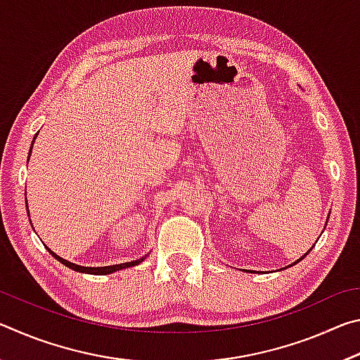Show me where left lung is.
<instances>
[{
  "instance_id": "left-lung-1",
  "label": "left lung",
  "mask_w": 360,
  "mask_h": 360,
  "mask_svg": "<svg viewBox=\"0 0 360 360\" xmlns=\"http://www.w3.org/2000/svg\"><path fill=\"white\" fill-rule=\"evenodd\" d=\"M326 225H327V224H326ZM311 249H313V248H311ZM311 249H309V251H311ZM309 251H308L307 254H304V255H302V257H300V259H298V260H295V262H294V264H298V262H300V260H303L304 257H307V255L309 254ZM289 266H292V265H288V268H289Z\"/></svg>"
}]
</instances>
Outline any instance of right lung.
<instances>
[{
  "mask_svg": "<svg viewBox=\"0 0 360 360\" xmlns=\"http://www.w3.org/2000/svg\"><path fill=\"white\" fill-rule=\"evenodd\" d=\"M34 139H36V136H34ZM34 139H33V143H34ZM33 143H32V148H30L28 160H30V155H32V150H33ZM27 211H28V203H27ZM28 217H30V212H28ZM46 249H47L49 252L52 254V257H56V259L60 262V264H63L65 266H68V268H71V270H75V271H79V273H87V275H109V273H114V271L124 270V268L135 266V265H138V264H141V262L146 259V255H144V257H141V259L133 260V262H125V264L108 265V266H82V265H76V264H72V262H68V260L62 259V257H60V255H57L56 252L51 251V249H49L47 246H46Z\"/></svg>",
  "mask_w": 360,
  "mask_h": 360,
  "instance_id": "obj_1",
  "label": "right lung"
}]
</instances>
